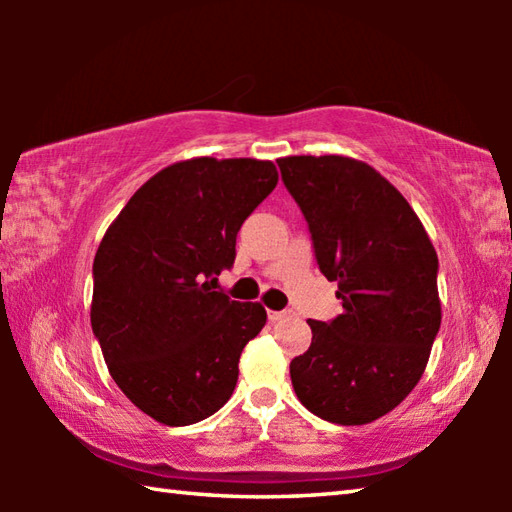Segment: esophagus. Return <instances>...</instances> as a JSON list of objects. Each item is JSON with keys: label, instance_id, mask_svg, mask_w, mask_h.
Wrapping results in <instances>:
<instances>
[{"label": "esophagus", "instance_id": "34e87169", "mask_svg": "<svg viewBox=\"0 0 512 512\" xmlns=\"http://www.w3.org/2000/svg\"><path fill=\"white\" fill-rule=\"evenodd\" d=\"M289 316V311H268V320H282V318H287Z\"/></svg>", "mask_w": 512, "mask_h": 512}]
</instances>
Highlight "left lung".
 <instances>
[{"mask_svg": "<svg viewBox=\"0 0 512 512\" xmlns=\"http://www.w3.org/2000/svg\"><path fill=\"white\" fill-rule=\"evenodd\" d=\"M277 167L343 305L329 323L307 320L314 336L291 361L293 391L327 422L368 424L427 368L440 329L438 255L413 207L366 162L291 155Z\"/></svg>", "mask_w": 512, "mask_h": 512, "instance_id": "obj_1", "label": "left lung"}]
</instances>
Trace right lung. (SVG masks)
<instances>
[{
  "label": "right lung",
  "instance_id": "right-lung-1",
  "mask_svg": "<svg viewBox=\"0 0 512 512\" xmlns=\"http://www.w3.org/2000/svg\"><path fill=\"white\" fill-rule=\"evenodd\" d=\"M275 185L268 160L176 162L137 189L101 239L92 332L121 393L153 420L201 422L235 391L241 350L266 311L214 282L235 264L241 223Z\"/></svg>",
  "mask_w": 512,
  "mask_h": 512
}]
</instances>
